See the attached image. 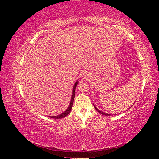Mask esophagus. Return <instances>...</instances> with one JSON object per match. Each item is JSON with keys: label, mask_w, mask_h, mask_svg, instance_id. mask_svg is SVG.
Listing matches in <instances>:
<instances>
[{"label": "esophagus", "mask_w": 159, "mask_h": 159, "mask_svg": "<svg viewBox=\"0 0 159 159\" xmlns=\"http://www.w3.org/2000/svg\"><path fill=\"white\" fill-rule=\"evenodd\" d=\"M82 77L84 78V79H86L87 77H88V74H87L86 72H83L82 74Z\"/></svg>", "instance_id": "34e87169"}]
</instances>
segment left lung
I'll use <instances>...</instances> for the list:
<instances>
[{
    "label": "left lung",
    "mask_w": 159,
    "mask_h": 159,
    "mask_svg": "<svg viewBox=\"0 0 159 159\" xmlns=\"http://www.w3.org/2000/svg\"><path fill=\"white\" fill-rule=\"evenodd\" d=\"M94 107H95V109H96V110L98 111V112H99L100 113H101V114H102V115H104V116H109V114H107V113H103V112H102V111H100V110H98L97 109V108L94 106Z\"/></svg>",
    "instance_id": "obj_1"
}]
</instances>
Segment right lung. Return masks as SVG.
Masks as SVG:
<instances>
[{"mask_svg": "<svg viewBox=\"0 0 159 159\" xmlns=\"http://www.w3.org/2000/svg\"><path fill=\"white\" fill-rule=\"evenodd\" d=\"M78 84V81H76L75 83V84H74V85L73 87V90H72V99H71V102H70V105L68 107V108H67V110L65 111V112H63V113L59 115V116H52L51 117L52 118H54V119H61V118H63L64 117H66V116H67L70 113V112L71 111V110H72V105H73V102H74V96H75V89H76V85Z\"/></svg>", "mask_w": 159, "mask_h": 159, "instance_id": "1", "label": "right lung"}]
</instances>
